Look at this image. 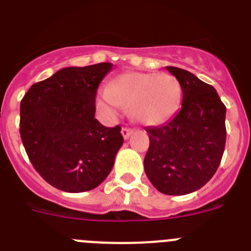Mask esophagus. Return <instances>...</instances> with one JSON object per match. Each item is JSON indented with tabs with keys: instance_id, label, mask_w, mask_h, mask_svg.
I'll use <instances>...</instances> for the list:
<instances>
[{
	"instance_id": "1",
	"label": "esophagus",
	"mask_w": 251,
	"mask_h": 251,
	"mask_svg": "<svg viewBox=\"0 0 251 251\" xmlns=\"http://www.w3.org/2000/svg\"><path fill=\"white\" fill-rule=\"evenodd\" d=\"M132 132H133L132 128H128V127L121 128V133H123V136H124V139H125V140H127L128 137L131 136V133H132Z\"/></svg>"
}]
</instances>
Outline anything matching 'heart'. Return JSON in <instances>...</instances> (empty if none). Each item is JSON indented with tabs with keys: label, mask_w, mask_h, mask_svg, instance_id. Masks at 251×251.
Returning <instances> with one entry per match:
<instances>
[{
	"label": "heart",
	"mask_w": 251,
	"mask_h": 251,
	"mask_svg": "<svg viewBox=\"0 0 251 251\" xmlns=\"http://www.w3.org/2000/svg\"><path fill=\"white\" fill-rule=\"evenodd\" d=\"M181 99L182 88L175 76L136 72L102 86L98 105L106 116L114 118L128 104L135 120L142 125H157L177 111Z\"/></svg>",
	"instance_id": "b5f03b06"
}]
</instances>
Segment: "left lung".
I'll use <instances>...</instances> for the list:
<instances>
[{
  "label": "left lung",
  "instance_id": "obj_1",
  "mask_svg": "<svg viewBox=\"0 0 251 251\" xmlns=\"http://www.w3.org/2000/svg\"><path fill=\"white\" fill-rule=\"evenodd\" d=\"M182 88V106L167 123L147 127L144 160L153 187L168 196L202 188L218 170L226 147V105L217 90L191 72L166 67Z\"/></svg>",
  "mask_w": 251,
  "mask_h": 251
}]
</instances>
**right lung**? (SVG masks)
Segmentation results:
<instances>
[{
    "label": "right lung",
    "instance_id": "right-lung-1",
    "mask_svg": "<svg viewBox=\"0 0 251 251\" xmlns=\"http://www.w3.org/2000/svg\"><path fill=\"white\" fill-rule=\"evenodd\" d=\"M111 63L68 67L33 84L21 101L20 132L33 167L55 188H97L124 144L120 126L95 119V97Z\"/></svg>",
    "mask_w": 251,
    "mask_h": 251
}]
</instances>
